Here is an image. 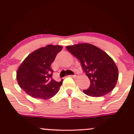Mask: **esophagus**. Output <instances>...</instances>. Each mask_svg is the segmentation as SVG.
I'll use <instances>...</instances> for the list:
<instances>
[{
    "instance_id": "34e87169",
    "label": "esophagus",
    "mask_w": 134,
    "mask_h": 134,
    "mask_svg": "<svg viewBox=\"0 0 134 134\" xmlns=\"http://www.w3.org/2000/svg\"><path fill=\"white\" fill-rule=\"evenodd\" d=\"M70 76L72 77V78H77V76H78V74H74V75H71Z\"/></svg>"
}]
</instances>
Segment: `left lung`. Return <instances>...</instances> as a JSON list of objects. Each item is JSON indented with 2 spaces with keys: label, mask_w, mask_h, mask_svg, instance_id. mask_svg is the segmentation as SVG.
I'll use <instances>...</instances> for the list:
<instances>
[{
  "label": "left lung",
  "mask_w": 134,
  "mask_h": 134,
  "mask_svg": "<svg viewBox=\"0 0 134 134\" xmlns=\"http://www.w3.org/2000/svg\"><path fill=\"white\" fill-rule=\"evenodd\" d=\"M77 58L91 81V85L83 92L91 97H101L114 88L118 79V69L112 58L99 47L83 43L67 46Z\"/></svg>",
  "instance_id": "obj_1"
}]
</instances>
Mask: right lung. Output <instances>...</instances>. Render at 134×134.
Wrapping results in <instances>:
<instances>
[{
  "label": "right lung",
  "instance_id": "1",
  "mask_svg": "<svg viewBox=\"0 0 134 134\" xmlns=\"http://www.w3.org/2000/svg\"><path fill=\"white\" fill-rule=\"evenodd\" d=\"M62 46L47 45L36 49L24 59L16 71V80L22 89L30 96L48 99L55 96L62 84L52 78L51 67Z\"/></svg>",
  "mask_w": 134,
  "mask_h": 134
}]
</instances>
